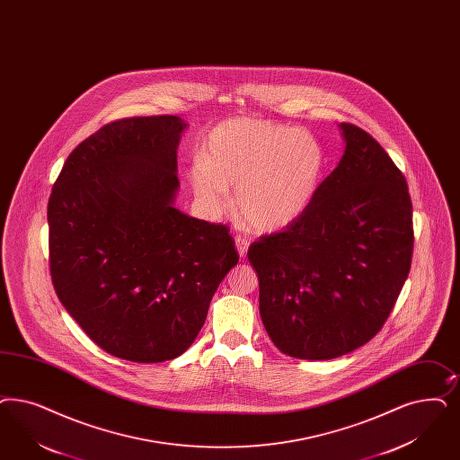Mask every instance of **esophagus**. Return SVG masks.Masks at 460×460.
Instances as JSON below:
<instances>
[{
	"label": "esophagus",
	"mask_w": 460,
	"mask_h": 460,
	"mask_svg": "<svg viewBox=\"0 0 460 460\" xmlns=\"http://www.w3.org/2000/svg\"><path fill=\"white\" fill-rule=\"evenodd\" d=\"M236 248H238V253L241 256H246L248 253V246H250V241L246 238H241V236H236Z\"/></svg>",
	"instance_id": "obj_1"
}]
</instances>
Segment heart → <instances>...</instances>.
Here are the masks:
<instances>
[{
    "mask_svg": "<svg viewBox=\"0 0 460 460\" xmlns=\"http://www.w3.org/2000/svg\"><path fill=\"white\" fill-rule=\"evenodd\" d=\"M200 156L190 170L199 206L219 217L231 207L227 190H236L239 219L260 234L299 221L323 173V151L311 134L258 119H231L214 127Z\"/></svg>",
    "mask_w": 460,
    "mask_h": 460,
    "instance_id": "1",
    "label": "heart"
}]
</instances>
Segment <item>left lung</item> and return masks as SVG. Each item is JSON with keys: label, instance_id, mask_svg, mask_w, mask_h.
<instances>
[{"label": "left lung", "instance_id": "1", "mask_svg": "<svg viewBox=\"0 0 460 460\" xmlns=\"http://www.w3.org/2000/svg\"><path fill=\"white\" fill-rule=\"evenodd\" d=\"M338 166L299 221L248 250L273 345L332 360L379 333L411 269L412 206L404 174L368 132L341 124Z\"/></svg>", "mask_w": 460, "mask_h": 460}]
</instances>
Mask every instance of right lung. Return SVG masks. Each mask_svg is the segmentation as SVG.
I'll list each match as a JSON object with an SVG mask.
<instances>
[{
	"label": "right lung",
	"instance_id": "obj_1",
	"mask_svg": "<svg viewBox=\"0 0 460 460\" xmlns=\"http://www.w3.org/2000/svg\"><path fill=\"white\" fill-rule=\"evenodd\" d=\"M174 115L98 128L67 156L49 197V265L59 301L113 357H180L239 254L229 227L174 208Z\"/></svg>",
	"mask_w": 460,
	"mask_h": 460
}]
</instances>
